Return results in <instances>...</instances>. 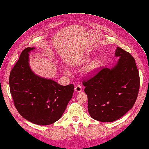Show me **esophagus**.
I'll return each mask as SVG.
<instances>
[{
	"label": "esophagus",
	"mask_w": 149,
	"mask_h": 149,
	"mask_svg": "<svg viewBox=\"0 0 149 149\" xmlns=\"http://www.w3.org/2000/svg\"><path fill=\"white\" fill-rule=\"evenodd\" d=\"M75 92H77V93L80 92H81V91H82V87H81V86H80V85H77V86L75 87Z\"/></svg>",
	"instance_id": "esophagus-1"
}]
</instances>
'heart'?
I'll list each match as a JSON object with an SVG mask.
<instances>
[{
  "label": "heart",
  "instance_id": "1",
  "mask_svg": "<svg viewBox=\"0 0 149 149\" xmlns=\"http://www.w3.org/2000/svg\"><path fill=\"white\" fill-rule=\"evenodd\" d=\"M100 65V60L98 58H96L93 61H92L90 63H89L87 67L85 69V73L87 75H90L93 73L99 66ZM65 72L67 74V71H65Z\"/></svg>",
  "mask_w": 149,
  "mask_h": 149
}]
</instances>
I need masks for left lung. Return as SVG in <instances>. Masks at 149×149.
Returning a JSON list of instances; mask_svg holds the SVG:
<instances>
[{
    "instance_id": "8db88e82",
    "label": "left lung",
    "mask_w": 149,
    "mask_h": 149,
    "mask_svg": "<svg viewBox=\"0 0 149 149\" xmlns=\"http://www.w3.org/2000/svg\"><path fill=\"white\" fill-rule=\"evenodd\" d=\"M119 57L112 68H102L84 80L88 111L93 119L111 122L119 119L134 106L140 88L139 72L130 53L117 47Z\"/></svg>"
}]
</instances>
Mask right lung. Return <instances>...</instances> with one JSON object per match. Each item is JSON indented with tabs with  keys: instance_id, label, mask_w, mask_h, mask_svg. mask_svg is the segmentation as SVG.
Listing matches in <instances>:
<instances>
[{
	"instance_id": "right-lung-1",
	"label": "right lung",
	"mask_w": 149,
	"mask_h": 149,
	"mask_svg": "<svg viewBox=\"0 0 149 149\" xmlns=\"http://www.w3.org/2000/svg\"><path fill=\"white\" fill-rule=\"evenodd\" d=\"M34 49L25 48L10 72V92L16 109L25 119L38 125H51L62 116L74 87L61 86L35 74L29 62V53Z\"/></svg>"
}]
</instances>
